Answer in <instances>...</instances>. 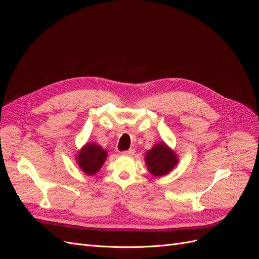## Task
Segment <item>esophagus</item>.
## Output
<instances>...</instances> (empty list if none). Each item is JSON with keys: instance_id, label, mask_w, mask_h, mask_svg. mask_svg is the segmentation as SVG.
I'll list each match as a JSON object with an SVG mask.
<instances>
[{"instance_id": "esophagus-1", "label": "esophagus", "mask_w": 259, "mask_h": 259, "mask_svg": "<svg viewBox=\"0 0 259 259\" xmlns=\"http://www.w3.org/2000/svg\"><path fill=\"white\" fill-rule=\"evenodd\" d=\"M134 153H135L134 149H129V150H127V151H122V154L128 155V156H132V155H134Z\"/></svg>"}]
</instances>
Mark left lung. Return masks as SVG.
<instances>
[{"instance_id": "8db88e82", "label": "left lung", "mask_w": 259, "mask_h": 259, "mask_svg": "<svg viewBox=\"0 0 259 259\" xmlns=\"http://www.w3.org/2000/svg\"><path fill=\"white\" fill-rule=\"evenodd\" d=\"M148 170L155 176L166 175L178 164V157L164 144L159 143L146 154Z\"/></svg>"}]
</instances>
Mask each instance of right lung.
Instances as JSON below:
<instances>
[{
    "mask_svg": "<svg viewBox=\"0 0 259 259\" xmlns=\"http://www.w3.org/2000/svg\"><path fill=\"white\" fill-rule=\"evenodd\" d=\"M106 157L107 152L102 147L95 144H87L81 149L76 159L81 170L88 175H93L101 169Z\"/></svg>",
    "mask_w": 259,
    "mask_h": 259,
    "instance_id": "1",
    "label": "right lung"
}]
</instances>
